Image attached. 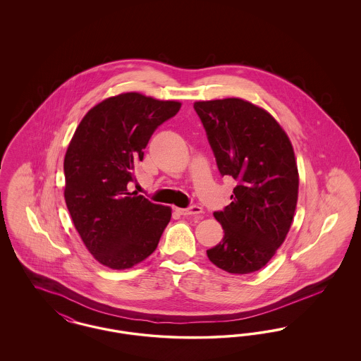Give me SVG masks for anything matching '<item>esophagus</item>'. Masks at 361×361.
I'll return each instance as SVG.
<instances>
[{
	"instance_id": "34e87169",
	"label": "esophagus",
	"mask_w": 361,
	"mask_h": 361,
	"mask_svg": "<svg viewBox=\"0 0 361 361\" xmlns=\"http://www.w3.org/2000/svg\"><path fill=\"white\" fill-rule=\"evenodd\" d=\"M177 212L180 215H184V216H190V215H200L203 212V208L199 206H190L188 208H177Z\"/></svg>"
}]
</instances>
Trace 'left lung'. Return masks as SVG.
I'll return each instance as SVG.
<instances>
[{"instance_id": "1", "label": "left lung", "mask_w": 361, "mask_h": 361, "mask_svg": "<svg viewBox=\"0 0 361 361\" xmlns=\"http://www.w3.org/2000/svg\"><path fill=\"white\" fill-rule=\"evenodd\" d=\"M193 108L219 173L237 181L231 203L214 212L224 237L207 256L228 274L256 272L291 227L299 188L291 142L267 111L249 102H197Z\"/></svg>"}]
</instances>
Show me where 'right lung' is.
<instances>
[{"mask_svg":"<svg viewBox=\"0 0 361 361\" xmlns=\"http://www.w3.org/2000/svg\"><path fill=\"white\" fill-rule=\"evenodd\" d=\"M181 108L140 93H123L93 106L77 127L65 155V200L87 250L112 269L149 257L172 209L128 192L133 169L158 126Z\"/></svg>","mask_w":361,"mask_h":361,"instance_id":"1","label":"right lung"}]
</instances>
